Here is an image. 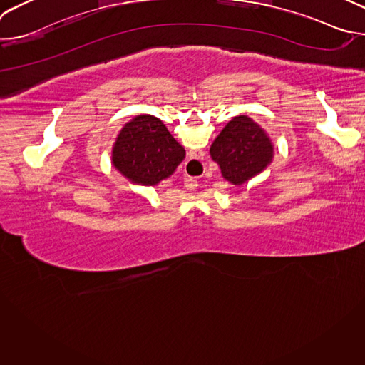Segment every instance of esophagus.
Segmentation results:
<instances>
[{"label": "esophagus", "instance_id": "obj_1", "mask_svg": "<svg viewBox=\"0 0 365 365\" xmlns=\"http://www.w3.org/2000/svg\"><path fill=\"white\" fill-rule=\"evenodd\" d=\"M186 182L192 186V189H195V187L197 186V182H199V180H197V179H193V178H189V179H186Z\"/></svg>", "mask_w": 365, "mask_h": 365}]
</instances>
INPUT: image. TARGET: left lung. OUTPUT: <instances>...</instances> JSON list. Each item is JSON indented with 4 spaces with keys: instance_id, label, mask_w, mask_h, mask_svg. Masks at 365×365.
<instances>
[{
    "instance_id": "1",
    "label": "left lung",
    "mask_w": 365,
    "mask_h": 365,
    "mask_svg": "<svg viewBox=\"0 0 365 365\" xmlns=\"http://www.w3.org/2000/svg\"><path fill=\"white\" fill-rule=\"evenodd\" d=\"M210 153L222 178L234 186H241L270 166L274 147L264 128L247 115H238L222 128Z\"/></svg>"
}]
</instances>
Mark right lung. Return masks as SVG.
<instances>
[{
    "mask_svg": "<svg viewBox=\"0 0 365 365\" xmlns=\"http://www.w3.org/2000/svg\"><path fill=\"white\" fill-rule=\"evenodd\" d=\"M185 154V148L173 138L163 121L143 114L121 128L111 160L131 183L155 186L175 173Z\"/></svg>",
    "mask_w": 365,
    "mask_h": 365,
    "instance_id": "1",
    "label": "right lung"
}]
</instances>
